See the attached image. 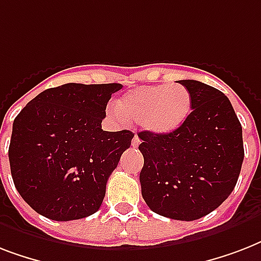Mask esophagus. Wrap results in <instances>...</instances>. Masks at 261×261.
<instances>
[{
    "instance_id": "1",
    "label": "esophagus",
    "mask_w": 261,
    "mask_h": 261,
    "mask_svg": "<svg viewBox=\"0 0 261 261\" xmlns=\"http://www.w3.org/2000/svg\"><path fill=\"white\" fill-rule=\"evenodd\" d=\"M139 143H141V139H139L138 135H135L134 138H133V142H131V145H133V147H138Z\"/></svg>"
}]
</instances>
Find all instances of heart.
<instances>
[{
  "label": "heart",
  "instance_id": "heart-1",
  "mask_svg": "<svg viewBox=\"0 0 261 261\" xmlns=\"http://www.w3.org/2000/svg\"><path fill=\"white\" fill-rule=\"evenodd\" d=\"M192 97L181 84L145 85L127 92L115 101V114L124 120L139 122L153 135L178 130L190 116Z\"/></svg>",
  "mask_w": 261,
  "mask_h": 261
}]
</instances>
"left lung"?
I'll return each mask as SVG.
<instances>
[{"mask_svg": "<svg viewBox=\"0 0 261 261\" xmlns=\"http://www.w3.org/2000/svg\"><path fill=\"white\" fill-rule=\"evenodd\" d=\"M178 84L190 90L192 111L171 134L139 133V181L151 211L195 221L221 206L234 190L244 161L243 127L221 90L195 80Z\"/></svg>", "mask_w": 261, "mask_h": 261, "instance_id": "obj_1", "label": "left lung"}]
</instances>
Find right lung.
<instances>
[{
    "mask_svg": "<svg viewBox=\"0 0 261 261\" xmlns=\"http://www.w3.org/2000/svg\"><path fill=\"white\" fill-rule=\"evenodd\" d=\"M122 84H65L43 90L16 116L10 172L21 198L46 218L94 214L108 177L128 149V130H101L107 104Z\"/></svg>",
    "mask_w": 261,
    "mask_h": 261,
    "instance_id": "right-lung-1",
    "label": "right lung"
}]
</instances>
